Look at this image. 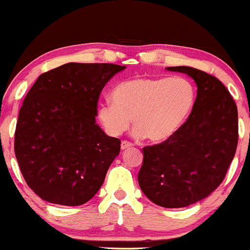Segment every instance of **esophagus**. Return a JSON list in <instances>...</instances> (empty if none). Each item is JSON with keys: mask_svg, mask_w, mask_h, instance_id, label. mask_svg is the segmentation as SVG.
Here are the masks:
<instances>
[{"mask_svg": "<svg viewBox=\"0 0 250 250\" xmlns=\"http://www.w3.org/2000/svg\"><path fill=\"white\" fill-rule=\"evenodd\" d=\"M131 147H133V145H131V143L127 142V141H123L121 143V149H122V150H127V149L131 148Z\"/></svg>", "mask_w": 250, "mask_h": 250, "instance_id": "obj_1", "label": "esophagus"}]
</instances>
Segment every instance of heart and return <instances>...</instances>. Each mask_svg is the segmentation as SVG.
<instances>
[{"label":"heart","mask_w":250,"mask_h":250,"mask_svg":"<svg viewBox=\"0 0 250 250\" xmlns=\"http://www.w3.org/2000/svg\"><path fill=\"white\" fill-rule=\"evenodd\" d=\"M194 102L193 85L183 77H135L116 85L113 101L100 103L97 116L111 136L125 133L134 119L135 139L161 143L181 128Z\"/></svg>","instance_id":"b5f03b06"}]
</instances>
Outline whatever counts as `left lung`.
<instances>
[{
    "instance_id": "8db88e82",
    "label": "left lung",
    "mask_w": 250,
    "mask_h": 250,
    "mask_svg": "<svg viewBox=\"0 0 250 250\" xmlns=\"http://www.w3.org/2000/svg\"><path fill=\"white\" fill-rule=\"evenodd\" d=\"M194 80L197 95L188 120L161 145L143 148L139 185L155 205L182 208L220 186L237 147V107L216 77L191 67H167Z\"/></svg>"
}]
</instances>
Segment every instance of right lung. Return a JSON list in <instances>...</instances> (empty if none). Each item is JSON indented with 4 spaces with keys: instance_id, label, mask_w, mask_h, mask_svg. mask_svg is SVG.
I'll list each match as a JSON object with an SVG mask.
<instances>
[{
    "instance_id": "right-lung-1",
    "label": "right lung",
    "mask_w": 250,
    "mask_h": 250,
    "mask_svg": "<svg viewBox=\"0 0 250 250\" xmlns=\"http://www.w3.org/2000/svg\"><path fill=\"white\" fill-rule=\"evenodd\" d=\"M125 67L69 62L42 74L20 109L15 155L25 182L42 200L81 206L100 190L120 142L96 123L105 83Z\"/></svg>"
}]
</instances>
